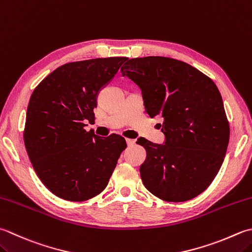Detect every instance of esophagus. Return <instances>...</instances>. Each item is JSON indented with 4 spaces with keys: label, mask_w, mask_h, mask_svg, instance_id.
<instances>
[{
    "label": "esophagus",
    "mask_w": 252,
    "mask_h": 252,
    "mask_svg": "<svg viewBox=\"0 0 252 252\" xmlns=\"http://www.w3.org/2000/svg\"><path fill=\"white\" fill-rule=\"evenodd\" d=\"M126 144H127V146H132V145H134V143H135V141H134V140H132V139H126Z\"/></svg>",
    "instance_id": "1"
}]
</instances>
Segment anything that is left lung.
Instances as JSON below:
<instances>
[{
  "label": "left lung",
  "instance_id": "1",
  "mask_svg": "<svg viewBox=\"0 0 252 252\" xmlns=\"http://www.w3.org/2000/svg\"><path fill=\"white\" fill-rule=\"evenodd\" d=\"M141 88L151 118H162L164 144L145 139L143 184L167 202L195 198L218 175L229 142V123L214 82L190 64L165 57L127 60L121 67Z\"/></svg>",
  "mask_w": 252,
  "mask_h": 252
}]
</instances>
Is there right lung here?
Returning a JSON list of instances; mask_svg holds the SVG:
<instances>
[{
  "instance_id": "add662e5",
  "label": "right lung",
  "mask_w": 252,
  "mask_h": 252,
  "mask_svg": "<svg viewBox=\"0 0 252 252\" xmlns=\"http://www.w3.org/2000/svg\"><path fill=\"white\" fill-rule=\"evenodd\" d=\"M127 58L66 63L40 82L28 103L24 142L42 184L66 201L92 199L106 188L125 137L96 135L85 123L95 119L97 96Z\"/></svg>"
}]
</instances>
